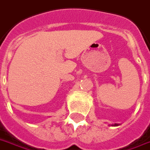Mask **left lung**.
<instances>
[{"label": "left lung", "mask_w": 150, "mask_h": 150, "mask_svg": "<svg viewBox=\"0 0 150 150\" xmlns=\"http://www.w3.org/2000/svg\"><path fill=\"white\" fill-rule=\"evenodd\" d=\"M111 126H119V124H118V123L112 124V125H111Z\"/></svg>", "instance_id": "1"}]
</instances>
